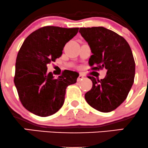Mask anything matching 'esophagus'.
<instances>
[{
  "label": "esophagus",
  "mask_w": 148,
  "mask_h": 148,
  "mask_svg": "<svg viewBox=\"0 0 148 148\" xmlns=\"http://www.w3.org/2000/svg\"><path fill=\"white\" fill-rule=\"evenodd\" d=\"M84 75L82 74V73H81V74H79V77H78L77 81H81V80H82V79H84Z\"/></svg>",
  "instance_id": "obj_1"
}]
</instances>
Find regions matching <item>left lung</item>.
Here are the masks:
<instances>
[{
  "label": "left lung",
  "mask_w": 148,
  "mask_h": 148,
  "mask_svg": "<svg viewBox=\"0 0 148 148\" xmlns=\"http://www.w3.org/2000/svg\"><path fill=\"white\" fill-rule=\"evenodd\" d=\"M79 33L90 47L91 69L107 70L104 79L88 76L92 82L85 95L90 106L103 113L111 112L126 99L134 81L135 61L125 39L103 27L81 28Z\"/></svg>",
  "instance_id": "1"
}]
</instances>
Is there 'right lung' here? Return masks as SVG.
I'll use <instances>...</instances> for the list:
<instances>
[{
    "mask_svg": "<svg viewBox=\"0 0 148 148\" xmlns=\"http://www.w3.org/2000/svg\"><path fill=\"white\" fill-rule=\"evenodd\" d=\"M79 28L44 26L26 37L17 54L14 82L20 101L33 114L47 117L62 106L66 88L76 82L77 72L64 71L55 79L47 64L60 58Z\"/></svg>",
    "mask_w": 148,
    "mask_h": 148,
    "instance_id": "add662e5",
    "label": "right lung"
}]
</instances>
